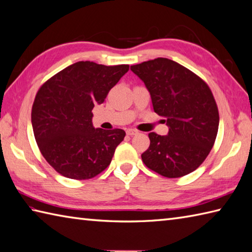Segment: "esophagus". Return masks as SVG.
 <instances>
[{
  "mask_svg": "<svg viewBox=\"0 0 252 252\" xmlns=\"http://www.w3.org/2000/svg\"><path fill=\"white\" fill-rule=\"evenodd\" d=\"M126 134L127 135H136V134H139V131H136V130H134V129H127L126 130Z\"/></svg>",
  "mask_w": 252,
  "mask_h": 252,
  "instance_id": "obj_1",
  "label": "esophagus"
}]
</instances>
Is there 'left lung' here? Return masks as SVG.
<instances>
[{
  "instance_id": "1",
  "label": "left lung",
  "mask_w": 252,
  "mask_h": 252,
  "mask_svg": "<svg viewBox=\"0 0 252 252\" xmlns=\"http://www.w3.org/2000/svg\"><path fill=\"white\" fill-rule=\"evenodd\" d=\"M131 70L144 82L154 111L169 126L168 135L150 133L143 162L167 178L194 171L210 154L219 131V109L209 85L166 58L135 64Z\"/></svg>"
}]
</instances>
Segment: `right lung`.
Returning a JSON list of instances; mask_svg holds the SVG:
<instances>
[{
  "mask_svg": "<svg viewBox=\"0 0 252 252\" xmlns=\"http://www.w3.org/2000/svg\"><path fill=\"white\" fill-rule=\"evenodd\" d=\"M127 71V64L106 66L80 61L38 90L32 108L33 135L44 159L60 175L86 180L110 165L126 132L95 129L92 110L105 101Z\"/></svg>",
  "mask_w": 252,
  "mask_h": 252,
  "instance_id": "obj_1",
  "label": "right lung"
}]
</instances>
